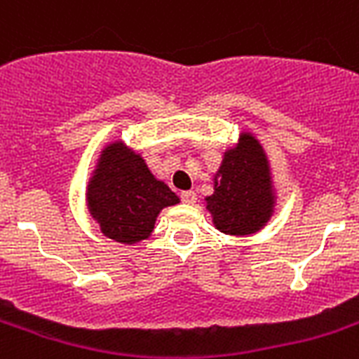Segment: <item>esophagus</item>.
<instances>
[{"label": "esophagus", "mask_w": 359, "mask_h": 359, "mask_svg": "<svg viewBox=\"0 0 359 359\" xmlns=\"http://www.w3.org/2000/svg\"><path fill=\"white\" fill-rule=\"evenodd\" d=\"M180 196H182L183 203H194V202H196V194H194L193 191H183Z\"/></svg>", "instance_id": "esophagus-1"}]
</instances>
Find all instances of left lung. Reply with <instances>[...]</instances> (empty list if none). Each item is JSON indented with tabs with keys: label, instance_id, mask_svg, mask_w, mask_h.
Segmentation results:
<instances>
[{
	"label": "left lung",
	"instance_id": "1",
	"mask_svg": "<svg viewBox=\"0 0 359 359\" xmlns=\"http://www.w3.org/2000/svg\"><path fill=\"white\" fill-rule=\"evenodd\" d=\"M213 183L215 191L205 198V209L222 233H257L274 215L276 193L271 165L261 142L248 131H243L239 142L224 151Z\"/></svg>",
	"mask_w": 359,
	"mask_h": 359
}]
</instances>
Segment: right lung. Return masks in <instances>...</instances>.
<instances>
[{"label": "right lung", "mask_w": 359, "mask_h": 359, "mask_svg": "<svg viewBox=\"0 0 359 359\" xmlns=\"http://www.w3.org/2000/svg\"><path fill=\"white\" fill-rule=\"evenodd\" d=\"M176 203V193L151 174L140 154L122 140L103 148L88 180L87 208L107 239L122 245L148 239L157 215Z\"/></svg>", "instance_id": "right-lung-1"}]
</instances>
